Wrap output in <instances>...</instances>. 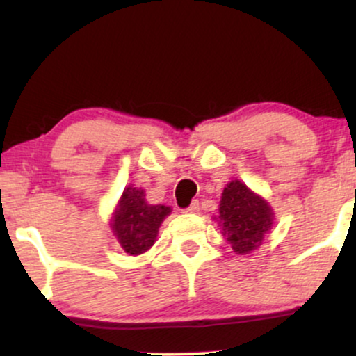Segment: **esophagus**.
<instances>
[{"instance_id": "34e87169", "label": "esophagus", "mask_w": 356, "mask_h": 356, "mask_svg": "<svg viewBox=\"0 0 356 356\" xmlns=\"http://www.w3.org/2000/svg\"><path fill=\"white\" fill-rule=\"evenodd\" d=\"M184 212H187V214H197L199 212V201H192V204L187 209H184Z\"/></svg>"}]
</instances>
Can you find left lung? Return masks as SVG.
<instances>
[{"mask_svg":"<svg viewBox=\"0 0 356 356\" xmlns=\"http://www.w3.org/2000/svg\"><path fill=\"white\" fill-rule=\"evenodd\" d=\"M236 254H249L263 244L264 236L275 224V211L263 195L256 194L244 182H227L214 218Z\"/></svg>","mask_w":356,"mask_h":356,"instance_id":"1","label":"left lung"}]
</instances>
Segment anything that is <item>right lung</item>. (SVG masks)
Masks as SVG:
<instances>
[{"label":"right lung","instance_id":"right-lung-1","mask_svg":"<svg viewBox=\"0 0 356 356\" xmlns=\"http://www.w3.org/2000/svg\"><path fill=\"white\" fill-rule=\"evenodd\" d=\"M172 212L169 206H152L140 187L127 186L110 219V229L127 254L140 256L157 241L159 227Z\"/></svg>","mask_w":356,"mask_h":356}]
</instances>
